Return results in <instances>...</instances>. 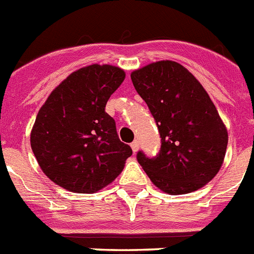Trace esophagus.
I'll list each match as a JSON object with an SVG mask.
<instances>
[{
	"instance_id": "esophagus-1",
	"label": "esophagus",
	"mask_w": 254,
	"mask_h": 254,
	"mask_svg": "<svg viewBox=\"0 0 254 254\" xmlns=\"http://www.w3.org/2000/svg\"><path fill=\"white\" fill-rule=\"evenodd\" d=\"M130 147H131L133 152L135 153V152H138V149H139V142H138V140H134V142L130 144Z\"/></svg>"
}]
</instances>
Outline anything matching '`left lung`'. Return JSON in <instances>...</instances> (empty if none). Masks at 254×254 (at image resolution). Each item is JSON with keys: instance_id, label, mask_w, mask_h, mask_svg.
I'll use <instances>...</instances> for the list:
<instances>
[{"instance_id": "8db88e82", "label": "left lung", "mask_w": 254, "mask_h": 254, "mask_svg": "<svg viewBox=\"0 0 254 254\" xmlns=\"http://www.w3.org/2000/svg\"><path fill=\"white\" fill-rule=\"evenodd\" d=\"M130 76L161 135L158 156L136 154L145 174L173 195L204 187L221 169L229 140L206 89L188 69L170 60L143 66Z\"/></svg>"}]
</instances>
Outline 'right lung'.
Here are the masks:
<instances>
[{"mask_svg":"<svg viewBox=\"0 0 254 254\" xmlns=\"http://www.w3.org/2000/svg\"><path fill=\"white\" fill-rule=\"evenodd\" d=\"M124 79L125 71L118 66H85L64 79L39 109L30 145L55 184L92 194L121 174L133 151L119 139L105 107Z\"/></svg>","mask_w":254,"mask_h":254,"instance_id":"1","label":"right lung"}]
</instances>
